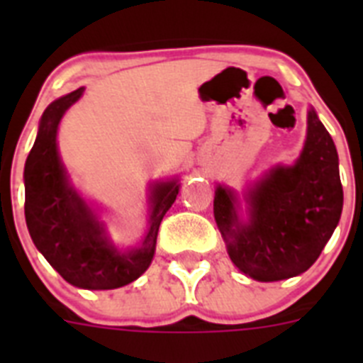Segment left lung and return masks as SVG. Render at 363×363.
I'll return each instance as SVG.
<instances>
[{
	"label": "left lung",
	"mask_w": 363,
	"mask_h": 363,
	"mask_svg": "<svg viewBox=\"0 0 363 363\" xmlns=\"http://www.w3.org/2000/svg\"><path fill=\"white\" fill-rule=\"evenodd\" d=\"M214 191V220L233 264L252 280L278 281L306 272L335 233L344 207L338 152L313 107L307 136L293 165H274L243 194Z\"/></svg>",
	"instance_id": "1"
}]
</instances>
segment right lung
Instances as JSON below:
<instances>
[{"mask_svg":"<svg viewBox=\"0 0 363 363\" xmlns=\"http://www.w3.org/2000/svg\"><path fill=\"white\" fill-rule=\"evenodd\" d=\"M85 86L54 99L40 120L36 142L25 162V220L38 251L74 287L118 289L149 269L163 216L179 192L178 178L149 187V225L140 245L118 249L105 223L74 189L57 150L63 114L83 96Z\"/></svg>","mask_w":363,"mask_h":363,"instance_id":"right-lung-1","label":"right lung"}]
</instances>
